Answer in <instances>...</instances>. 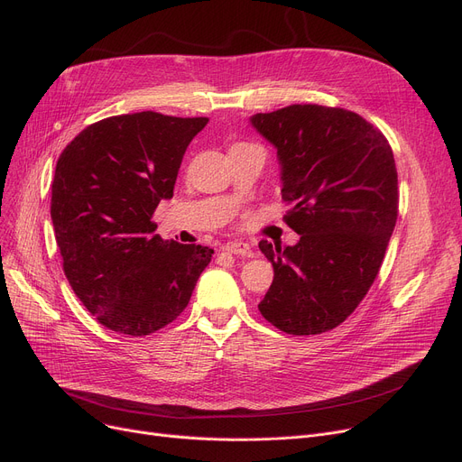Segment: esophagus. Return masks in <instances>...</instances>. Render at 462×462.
Returning <instances> with one entry per match:
<instances>
[{"mask_svg":"<svg viewBox=\"0 0 462 462\" xmlns=\"http://www.w3.org/2000/svg\"><path fill=\"white\" fill-rule=\"evenodd\" d=\"M225 251L237 254V256H244V258H253L254 251L251 249L249 244H244V241H230V244L225 245Z\"/></svg>","mask_w":462,"mask_h":462,"instance_id":"34e87169","label":"esophagus"}]
</instances>
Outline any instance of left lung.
<instances>
[{"instance_id": "1", "label": "left lung", "mask_w": 462, "mask_h": 462, "mask_svg": "<svg viewBox=\"0 0 462 462\" xmlns=\"http://www.w3.org/2000/svg\"><path fill=\"white\" fill-rule=\"evenodd\" d=\"M251 125L275 145L292 247H258L273 282L262 317L290 335L343 324L374 282L397 223V168L390 142L345 108L292 105L254 114Z\"/></svg>"}]
</instances>
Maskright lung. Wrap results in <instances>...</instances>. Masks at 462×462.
<instances>
[{"mask_svg": "<svg viewBox=\"0 0 462 462\" xmlns=\"http://www.w3.org/2000/svg\"><path fill=\"white\" fill-rule=\"evenodd\" d=\"M208 117L112 116L58 159L51 215L63 272L105 328L143 337L187 307L213 249L164 241L152 221L174 197L178 170Z\"/></svg>", "mask_w": 462, "mask_h": 462, "instance_id": "1", "label": "right lung"}]
</instances>
